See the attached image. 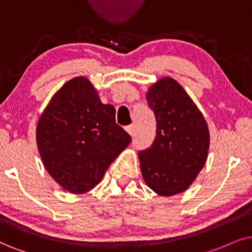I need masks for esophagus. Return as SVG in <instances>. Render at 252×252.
<instances>
[{
  "label": "esophagus",
  "mask_w": 252,
  "mask_h": 252,
  "mask_svg": "<svg viewBox=\"0 0 252 252\" xmlns=\"http://www.w3.org/2000/svg\"><path fill=\"white\" fill-rule=\"evenodd\" d=\"M126 130L131 137H133V135H135V126H133V124H130V126H126Z\"/></svg>",
  "instance_id": "obj_1"
}]
</instances>
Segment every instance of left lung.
<instances>
[{"instance_id": "obj_1", "label": "left lung", "mask_w": 252, "mask_h": 252, "mask_svg": "<svg viewBox=\"0 0 252 252\" xmlns=\"http://www.w3.org/2000/svg\"><path fill=\"white\" fill-rule=\"evenodd\" d=\"M146 100L155 111L157 136L151 148L138 155L143 179L158 195H177L193 184L206 163L208 124L183 86L170 76L150 86Z\"/></svg>"}]
</instances>
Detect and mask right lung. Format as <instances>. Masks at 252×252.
<instances>
[{"instance_id": "1", "label": "right lung", "mask_w": 252, "mask_h": 252, "mask_svg": "<svg viewBox=\"0 0 252 252\" xmlns=\"http://www.w3.org/2000/svg\"><path fill=\"white\" fill-rule=\"evenodd\" d=\"M115 108L101 102L86 76H75L53 94L40 114L36 143L51 178L72 194L89 192L130 143L116 124Z\"/></svg>"}]
</instances>
